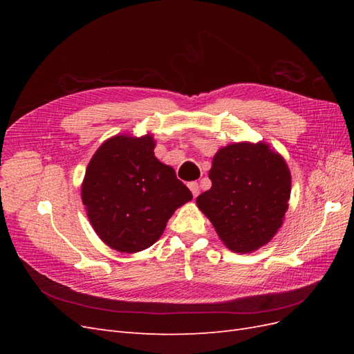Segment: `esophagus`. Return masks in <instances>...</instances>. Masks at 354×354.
Here are the masks:
<instances>
[{"mask_svg":"<svg viewBox=\"0 0 354 354\" xmlns=\"http://www.w3.org/2000/svg\"><path fill=\"white\" fill-rule=\"evenodd\" d=\"M187 186H189V189L192 192V195H194V198H196L199 195V185L196 183V181H190Z\"/></svg>","mask_w":354,"mask_h":354,"instance_id":"34e87169","label":"esophagus"}]
</instances>
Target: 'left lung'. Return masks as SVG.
<instances>
[{"mask_svg":"<svg viewBox=\"0 0 354 354\" xmlns=\"http://www.w3.org/2000/svg\"><path fill=\"white\" fill-rule=\"evenodd\" d=\"M211 189L196 198L221 242L233 252H254L281 229L291 196V171L269 143L220 147L208 173Z\"/></svg>","mask_w":354,"mask_h":354,"instance_id":"8db88e82","label":"left lung"}]
</instances>
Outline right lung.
Returning <instances> with one entry per match:
<instances>
[{"mask_svg": "<svg viewBox=\"0 0 354 354\" xmlns=\"http://www.w3.org/2000/svg\"><path fill=\"white\" fill-rule=\"evenodd\" d=\"M152 134H116L95 151L81 199L97 236L112 250L133 254L152 246L174 211L192 201L173 167L155 156Z\"/></svg>", "mask_w": 354, "mask_h": 354, "instance_id": "1", "label": "right lung"}]
</instances>
